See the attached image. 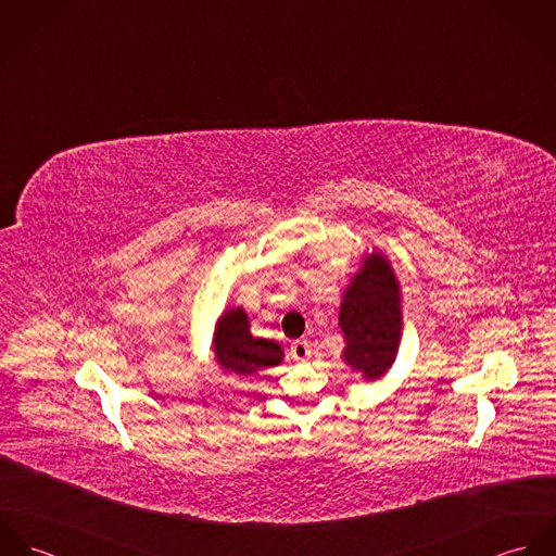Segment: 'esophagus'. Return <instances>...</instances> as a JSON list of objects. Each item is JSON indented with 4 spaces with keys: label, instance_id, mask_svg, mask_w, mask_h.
Segmentation results:
<instances>
[{
    "label": "esophagus",
    "instance_id": "esophagus-1",
    "mask_svg": "<svg viewBox=\"0 0 556 556\" xmlns=\"http://www.w3.org/2000/svg\"><path fill=\"white\" fill-rule=\"evenodd\" d=\"M311 353H313V349H311V344H308L306 340H295V342L291 344V355H293V359H298V362H306V359L311 357Z\"/></svg>",
    "mask_w": 556,
    "mask_h": 556
}]
</instances>
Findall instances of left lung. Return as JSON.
<instances>
[{
  "label": "left lung",
  "mask_w": 556,
  "mask_h": 556,
  "mask_svg": "<svg viewBox=\"0 0 556 556\" xmlns=\"http://www.w3.org/2000/svg\"><path fill=\"white\" fill-rule=\"evenodd\" d=\"M338 327L342 362L364 381L381 379L396 362L402 340V289L390 258L372 248L346 285Z\"/></svg>",
  "instance_id": "obj_1"
}]
</instances>
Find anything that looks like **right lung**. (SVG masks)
I'll return each instance as SVG.
<instances>
[{
  "label": "right lung",
  "mask_w": 556,
  "mask_h": 556,
  "mask_svg": "<svg viewBox=\"0 0 556 556\" xmlns=\"http://www.w3.org/2000/svg\"><path fill=\"white\" fill-rule=\"evenodd\" d=\"M212 349L218 368L227 375H258L285 359V351L278 342L252 336L250 318L241 306H229L216 318Z\"/></svg>",
  "instance_id": "1"
}]
</instances>
